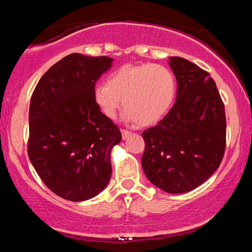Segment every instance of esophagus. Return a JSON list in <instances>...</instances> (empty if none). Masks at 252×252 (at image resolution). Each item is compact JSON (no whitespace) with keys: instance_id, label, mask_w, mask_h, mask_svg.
<instances>
[{"instance_id":"1","label":"esophagus","mask_w":252,"mask_h":252,"mask_svg":"<svg viewBox=\"0 0 252 252\" xmlns=\"http://www.w3.org/2000/svg\"><path fill=\"white\" fill-rule=\"evenodd\" d=\"M121 132H122V138H123V140H128V138L130 137V135H131V132L128 131V130H124V129L121 130Z\"/></svg>"}]
</instances>
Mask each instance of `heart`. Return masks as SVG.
<instances>
[{
    "instance_id": "1",
    "label": "heart",
    "mask_w": 252,
    "mask_h": 252,
    "mask_svg": "<svg viewBox=\"0 0 252 252\" xmlns=\"http://www.w3.org/2000/svg\"><path fill=\"white\" fill-rule=\"evenodd\" d=\"M175 97L174 74L158 63L123 65L109 74L106 84H96L92 90V100L103 116L115 118L123 104V121L144 126L160 122Z\"/></svg>"
}]
</instances>
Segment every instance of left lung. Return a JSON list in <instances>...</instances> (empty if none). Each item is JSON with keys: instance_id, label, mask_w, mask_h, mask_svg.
I'll list each match as a JSON object with an SVG mask.
<instances>
[{"instance_id": "1", "label": "left lung", "mask_w": 252, "mask_h": 252, "mask_svg": "<svg viewBox=\"0 0 252 252\" xmlns=\"http://www.w3.org/2000/svg\"><path fill=\"white\" fill-rule=\"evenodd\" d=\"M178 96L168 114L142 132V168L148 180L172 194L204 184L225 153V109L215 80L195 63L169 57Z\"/></svg>"}]
</instances>
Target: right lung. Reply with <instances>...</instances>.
<instances>
[{
	"label": "right lung",
	"instance_id": "right-lung-1",
	"mask_svg": "<svg viewBox=\"0 0 252 252\" xmlns=\"http://www.w3.org/2000/svg\"><path fill=\"white\" fill-rule=\"evenodd\" d=\"M112 63L68 54L43 74L31 98L28 156L46 186L66 200H89L111 178L110 154L122 135L94 105L92 90Z\"/></svg>",
	"mask_w": 252,
	"mask_h": 252
}]
</instances>
